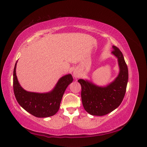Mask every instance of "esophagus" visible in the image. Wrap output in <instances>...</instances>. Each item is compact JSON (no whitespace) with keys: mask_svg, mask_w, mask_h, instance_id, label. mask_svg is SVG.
Returning <instances> with one entry per match:
<instances>
[{"mask_svg":"<svg viewBox=\"0 0 147 147\" xmlns=\"http://www.w3.org/2000/svg\"><path fill=\"white\" fill-rule=\"evenodd\" d=\"M73 74H74V77L75 78H78L80 77V74L78 73V71H77V70H75Z\"/></svg>","mask_w":147,"mask_h":147,"instance_id":"1","label":"esophagus"}]
</instances>
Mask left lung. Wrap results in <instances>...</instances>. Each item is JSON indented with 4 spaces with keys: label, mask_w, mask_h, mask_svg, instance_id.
I'll use <instances>...</instances> for the list:
<instances>
[{
    "label": "left lung",
    "mask_w": 147,
    "mask_h": 147,
    "mask_svg": "<svg viewBox=\"0 0 147 147\" xmlns=\"http://www.w3.org/2000/svg\"><path fill=\"white\" fill-rule=\"evenodd\" d=\"M113 54L117 57L120 72L115 80L106 87L97 86L92 83L80 79L83 107L92 115L104 116L112 112L121 104L125 95L128 81L127 66L123 53L113 46Z\"/></svg>",
    "instance_id": "left-lung-1"
}]
</instances>
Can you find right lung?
Instances as JSON below:
<instances>
[{"instance_id": "1", "label": "right lung", "mask_w": 147, "mask_h": 147, "mask_svg": "<svg viewBox=\"0 0 147 147\" xmlns=\"http://www.w3.org/2000/svg\"><path fill=\"white\" fill-rule=\"evenodd\" d=\"M16 63L13 70V91L18 104L28 112L38 118L49 117L55 115L59 109L62 97L67 87L73 81L72 75L69 74L61 78L50 92L41 94L28 92L21 88L18 81Z\"/></svg>"}]
</instances>
